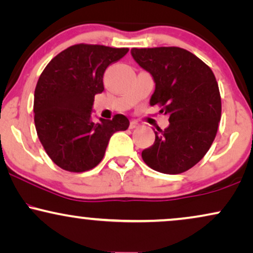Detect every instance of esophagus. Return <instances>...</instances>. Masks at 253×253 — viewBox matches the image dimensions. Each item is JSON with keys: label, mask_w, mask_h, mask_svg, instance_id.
<instances>
[{"label": "esophagus", "mask_w": 253, "mask_h": 253, "mask_svg": "<svg viewBox=\"0 0 253 253\" xmlns=\"http://www.w3.org/2000/svg\"><path fill=\"white\" fill-rule=\"evenodd\" d=\"M137 126H139V124H137L136 121H130V123H129V128H130V129L136 128Z\"/></svg>", "instance_id": "1"}]
</instances>
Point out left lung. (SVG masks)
I'll return each mask as SVG.
<instances>
[{
    "mask_svg": "<svg viewBox=\"0 0 253 253\" xmlns=\"http://www.w3.org/2000/svg\"><path fill=\"white\" fill-rule=\"evenodd\" d=\"M130 53L154 79L150 106L160 105L169 116V126L154 130V143L142 150L143 161L164 174L187 171L207 154L218 129L222 103L215 75L181 47H134Z\"/></svg>",
    "mask_w": 253,
    "mask_h": 253,
    "instance_id": "1",
    "label": "left lung"
}]
</instances>
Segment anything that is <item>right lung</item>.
I'll return each mask as SVG.
<instances>
[{"instance_id": "add662e5", "label": "right lung", "mask_w": 253, "mask_h": 253, "mask_svg": "<svg viewBox=\"0 0 253 253\" xmlns=\"http://www.w3.org/2000/svg\"><path fill=\"white\" fill-rule=\"evenodd\" d=\"M127 52V47L77 44L51 59L42 72L35 88V126L46 154L64 170L94 168L111 136L128 128L123 114L92 121L94 95L104 91L105 70Z\"/></svg>"}]
</instances>
